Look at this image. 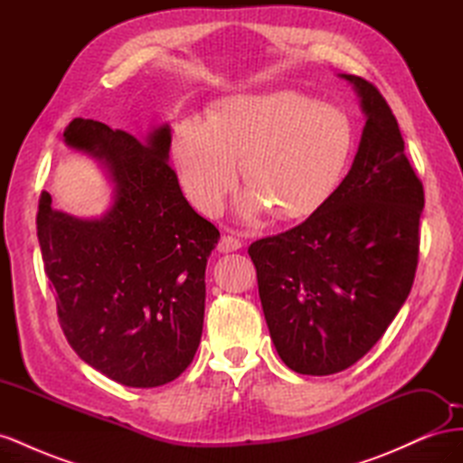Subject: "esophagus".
Masks as SVG:
<instances>
[{
	"label": "esophagus",
	"mask_w": 463,
	"mask_h": 463,
	"mask_svg": "<svg viewBox=\"0 0 463 463\" xmlns=\"http://www.w3.org/2000/svg\"><path fill=\"white\" fill-rule=\"evenodd\" d=\"M241 249V241L233 235H222L218 241V250L220 253H233V250Z\"/></svg>",
	"instance_id": "34e87169"
}]
</instances>
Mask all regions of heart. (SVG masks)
<instances>
[{
	"label": "heart",
	"instance_id": "heart-1",
	"mask_svg": "<svg viewBox=\"0 0 463 463\" xmlns=\"http://www.w3.org/2000/svg\"><path fill=\"white\" fill-rule=\"evenodd\" d=\"M352 125L338 108L291 92L230 94L210 118L175 125L174 160L189 201L216 214L240 172L249 187L240 213L255 218L270 204L282 218L315 213L340 185L352 154Z\"/></svg>",
	"mask_w": 463,
	"mask_h": 463
}]
</instances>
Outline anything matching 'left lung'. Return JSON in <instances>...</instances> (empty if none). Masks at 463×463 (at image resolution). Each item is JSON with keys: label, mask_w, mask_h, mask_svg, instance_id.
<instances>
[{"label": "left lung", "mask_w": 463, "mask_h": 463, "mask_svg": "<svg viewBox=\"0 0 463 463\" xmlns=\"http://www.w3.org/2000/svg\"><path fill=\"white\" fill-rule=\"evenodd\" d=\"M340 77L352 82L365 114L352 170L299 226L249 247L279 359L315 376L352 367L402 309L425 206L383 94L365 79Z\"/></svg>", "instance_id": "left-lung-1"}]
</instances>
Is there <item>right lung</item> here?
Returning <instances> with one entry per match:
<instances>
[{
  "label": "right lung",
  "instance_id": "1",
  "mask_svg": "<svg viewBox=\"0 0 463 463\" xmlns=\"http://www.w3.org/2000/svg\"><path fill=\"white\" fill-rule=\"evenodd\" d=\"M65 145L100 162L114 201L79 218L40 194L36 228L60 325L77 355L133 388L172 383L197 354L204 318L206 260L220 232L181 193L170 160L172 129L146 143L77 118Z\"/></svg>",
  "mask_w": 463,
  "mask_h": 463
}]
</instances>
